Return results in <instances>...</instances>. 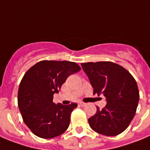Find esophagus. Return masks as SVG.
<instances>
[{"instance_id":"1","label":"esophagus","mask_w":150,"mask_h":150,"mask_svg":"<svg viewBox=\"0 0 150 150\" xmlns=\"http://www.w3.org/2000/svg\"><path fill=\"white\" fill-rule=\"evenodd\" d=\"M79 105H80V106H82V107H83V106H85L86 103H83V102H80V103H79Z\"/></svg>"}]
</instances>
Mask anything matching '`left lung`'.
Listing matches in <instances>:
<instances>
[{
    "mask_svg": "<svg viewBox=\"0 0 150 150\" xmlns=\"http://www.w3.org/2000/svg\"><path fill=\"white\" fill-rule=\"evenodd\" d=\"M83 71L94 88L93 94H103L107 104L88 119V124L99 134L115 136L132 122L139 100L134 78L127 69L112 62H83Z\"/></svg>",
    "mask_w": 150,
    "mask_h": 150,
    "instance_id": "left-lung-1",
    "label": "left lung"
}]
</instances>
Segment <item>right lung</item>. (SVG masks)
Masks as SVG:
<instances>
[{
    "mask_svg": "<svg viewBox=\"0 0 150 150\" xmlns=\"http://www.w3.org/2000/svg\"><path fill=\"white\" fill-rule=\"evenodd\" d=\"M81 69L74 62L43 60L24 74L18 88V105L23 121L35 135L52 139L67 131L77 104L55 105L53 95L59 93L69 75Z\"/></svg>",
    "mask_w": 150,
    "mask_h": 150,
    "instance_id": "1",
    "label": "right lung"
}]
</instances>
